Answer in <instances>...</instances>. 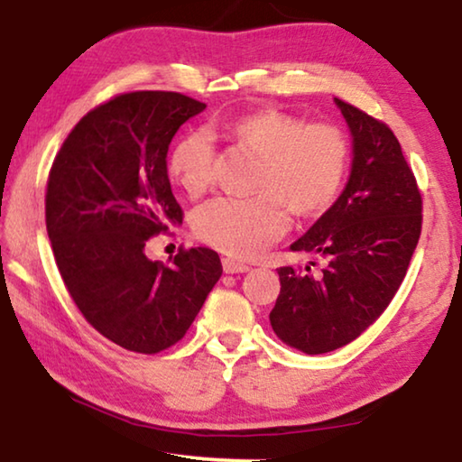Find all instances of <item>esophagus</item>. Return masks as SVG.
<instances>
[{
    "instance_id": "esophagus-1",
    "label": "esophagus",
    "mask_w": 462,
    "mask_h": 462,
    "mask_svg": "<svg viewBox=\"0 0 462 462\" xmlns=\"http://www.w3.org/2000/svg\"><path fill=\"white\" fill-rule=\"evenodd\" d=\"M223 270L226 272V274H244V272H249V266L239 260L223 258Z\"/></svg>"
}]
</instances>
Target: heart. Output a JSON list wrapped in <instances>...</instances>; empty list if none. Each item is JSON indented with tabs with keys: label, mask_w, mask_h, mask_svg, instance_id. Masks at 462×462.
Returning a JSON list of instances; mask_svg holds the SVG:
<instances>
[{
	"label": "heart",
	"mask_w": 462,
	"mask_h": 462,
	"mask_svg": "<svg viewBox=\"0 0 462 462\" xmlns=\"http://www.w3.org/2000/svg\"><path fill=\"white\" fill-rule=\"evenodd\" d=\"M225 133L260 160L254 199H215L196 210L194 231L204 244L237 258H252L284 236L289 208L311 217L329 207L342 188L350 145L329 123L307 125L291 112L263 108L239 116ZM170 173L186 194H200L217 171V153L204 133H190L173 147Z\"/></svg>",
	"instance_id": "obj_1"
}]
</instances>
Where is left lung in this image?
<instances>
[{
    "mask_svg": "<svg viewBox=\"0 0 462 462\" xmlns=\"http://www.w3.org/2000/svg\"><path fill=\"white\" fill-rule=\"evenodd\" d=\"M352 137V165L337 200L291 252L323 258L321 270L278 268L270 325L286 346L325 354L379 319L402 286L421 231V196L387 125L334 97Z\"/></svg>",
    "mask_w": 462,
    "mask_h": 462,
    "instance_id": "1",
    "label": "left lung"
}]
</instances>
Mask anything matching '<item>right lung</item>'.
Masks as SVG:
<instances>
[{"label":"right lung","instance_id":"1","mask_svg":"<svg viewBox=\"0 0 462 462\" xmlns=\"http://www.w3.org/2000/svg\"><path fill=\"white\" fill-rule=\"evenodd\" d=\"M207 104L176 92H133L88 112L47 184V231L60 278L83 317L110 342L157 354L184 337L223 274L208 247L171 266L147 258L151 237L181 223L168 149Z\"/></svg>","mask_w":462,"mask_h":462}]
</instances>
